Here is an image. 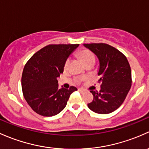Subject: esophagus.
<instances>
[{
	"instance_id": "obj_1",
	"label": "esophagus",
	"mask_w": 149,
	"mask_h": 149,
	"mask_svg": "<svg viewBox=\"0 0 149 149\" xmlns=\"http://www.w3.org/2000/svg\"><path fill=\"white\" fill-rule=\"evenodd\" d=\"M78 90H79L80 92H85V90H83V89H82V88H79Z\"/></svg>"
}]
</instances>
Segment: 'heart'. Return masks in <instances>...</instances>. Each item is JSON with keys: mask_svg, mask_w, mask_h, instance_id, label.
<instances>
[{"mask_svg": "<svg viewBox=\"0 0 149 149\" xmlns=\"http://www.w3.org/2000/svg\"><path fill=\"white\" fill-rule=\"evenodd\" d=\"M77 55L85 65L90 63H95V56L93 54V52H90L88 49L81 50V51L78 52ZM69 64H70V59H67L65 61V63H64V70H67L68 68Z\"/></svg>", "mask_w": 149, "mask_h": 149, "instance_id": "1", "label": "heart"}]
</instances>
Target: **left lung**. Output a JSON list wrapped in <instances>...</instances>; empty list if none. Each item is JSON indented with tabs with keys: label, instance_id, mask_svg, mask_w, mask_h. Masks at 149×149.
Listing matches in <instances>:
<instances>
[{
	"label": "left lung",
	"instance_id": "left-lung-1",
	"mask_svg": "<svg viewBox=\"0 0 149 149\" xmlns=\"http://www.w3.org/2000/svg\"><path fill=\"white\" fill-rule=\"evenodd\" d=\"M99 59L100 92L90 90L93 100L87 104L91 110L108 114L122 105L131 87V70L125 55L115 47L104 44H84Z\"/></svg>",
	"mask_w": 149,
	"mask_h": 149
}]
</instances>
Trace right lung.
Segmentation results:
<instances>
[{
    "label": "right lung",
    "mask_w": 149,
    "mask_h": 149,
    "mask_svg": "<svg viewBox=\"0 0 149 149\" xmlns=\"http://www.w3.org/2000/svg\"><path fill=\"white\" fill-rule=\"evenodd\" d=\"M79 44H49L35 53L24 66L21 77L24 97L32 110L50 117L60 113L70 95L77 90L59 88L57 77L63 73L65 61Z\"/></svg>",
    "instance_id": "1"
}]
</instances>
